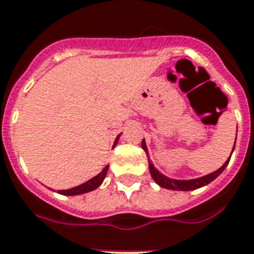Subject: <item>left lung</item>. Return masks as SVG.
<instances>
[{"mask_svg":"<svg viewBox=\"0 0 254 254\" xmlns=\"http://www.w3.org/2000/svg\"><path fill=\"white\" fill-rule=\"evenodd\" d=\"M236 138H237V136H236ZM234 144H236V142H234ZM142 147L144 151L147 152V146H146L144 139L142 140ZM233 150H234V146H233ZM230 156H232V154H230ZM229 161H230V158H228V161L225 162L224 165L221 166L218 170H215L214 173H210V174L203 175V177H199V178H195V179L169 178V177H166V175H163L162 173H159V171L156 170L155 167H154V165H152L150 161H148V167H150V174H151L152 179H154V181H155L156 184L159 185L161 188L170 189V190H181V191H190V190H195V189H199L202 188V186H206V185L210 184L211 181H214V179L225 170V167L228 166Z\"/></svg>","mask_w":254,"mask_h":254,"instance_id":"obj_1","label":"left lung"}]
</instances>
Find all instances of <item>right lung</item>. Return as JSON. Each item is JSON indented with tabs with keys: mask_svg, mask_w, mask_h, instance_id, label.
<instances>
[{
	"mask_svg": "<svg viewBox=\"0 0 254 254\" xmlns=\"http://www.w3.org/2000/svg\"><path fill=\"white\" fill-rule=\"evenodd\" d=\"M119 136L120 135H118V138L115 139L114 146H116V143L119 140ZM107 171H108V166H106L96 177H93V178H91L89 181H87L85 184L79 185V186H76V188L68 189V190H59V192L63 194V195H79V194H84V192L92 191V190L98 189L99 186L103 184V181H104V178H106L107 175Z\"/></svg>",
	"mask_w": 254,
	"mask_h": 254,
	"instance_id": "right-lung-1",
	"label": "right lung"
}]
</instances>
